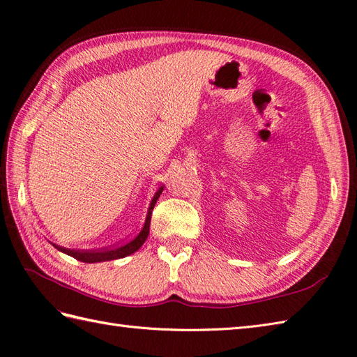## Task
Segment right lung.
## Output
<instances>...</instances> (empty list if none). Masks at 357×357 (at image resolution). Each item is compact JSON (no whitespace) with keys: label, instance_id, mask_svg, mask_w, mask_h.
I'll list each match as a JSON object with an SVG mask.
<instances>
[{"label":"right lung","instance_id":"right-lung-1","mask_svg":"<svg viewBox=\"0 0 357 357\" xmlns=\"http://www.w3.org/2000/svg\"><path fill=\"white\" fill-rule=\"evenodd\" d=\"M162 190H164V186L158 189V192L155 193L152 202H150V207H149V211H147V218H146V222H144V226H143L142 232H139L135 236V238L131 240L129 243H126L123 245L114 247V248H104V250H74V248L71 250V248H66V247H61V245H56V244H53V245H55L59 252L66 253L68 256H73L74 259H77V261H82V262H86V264L113 261V259H121V257L132 255L147 240L149 229H150V220H152V211L155 208V204H156L158 198L160 197Z\"/></svg>","mask_w":357,"mask_h":357}]
</instances>
